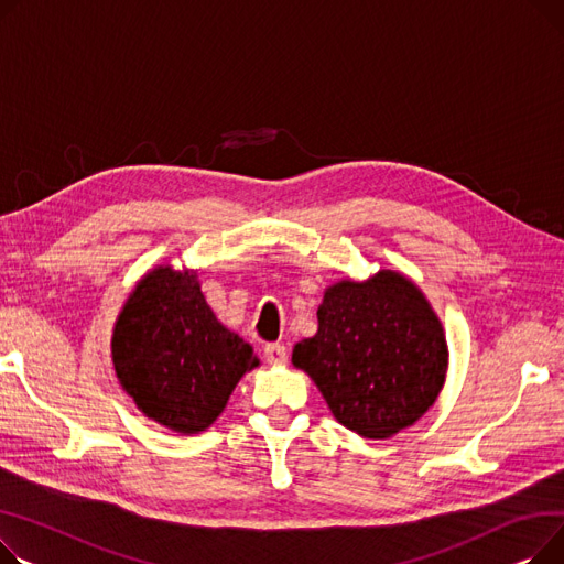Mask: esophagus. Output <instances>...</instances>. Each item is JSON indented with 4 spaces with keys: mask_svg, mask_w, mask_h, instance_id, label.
I'll use <instances>...</instances> for the list:
<instances>
[{
    "mask_svg": "<svg viewBox=\"0 0 564 564\" xmlns=\"http://www.w3.org/2000/svg\"><path fill=\"white\" fill-rule=\"evenodd\" d=\"M263 357H267V361L273 364V367H280V364L286 361L289 352H286V348L282 344H269L267 348H263Z\"/></svg>",
    "mask_w": 564,
    "mask_h": 564,
    "instance_id": "obj_1",
    "label": "esophagus"
}]
</instances>
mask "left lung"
<instances>
[{
  "mask_svg": "<svg viewBox=\"0 0 564 564\" xmlns=\"http://www.w3.org/2000/svg\"><path fill=\"white\" fill-rule=\"evenodd\" d=\"M318 333L293 348L335 419L352 433L384 440L419 421L444 387V327L414 282L380 271L337 282L316 312Z\"/></svg>",
  "mask_w": 564,
  "mask_h": 564,
  "instance_id": "8db88e82",
  "label": "left lung"
}]
</instances>
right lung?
<instances>
[{"mask_svg": "<svg viewBox=\"0 0 564 564\" xmlns=\"http://www.w3.org/2000/svg\"><path fill=\"white\" fill-rule=\"evenodd\" d=\"M116 376L139 410L182 435L209 427L246 371L252 346L218 323L195 273L159 267L124 303L111 339Z\"/></svg>", "mask_w": 564, "mask_h": 564, "instance_id": "obj_1", "label": "right lung"}]
</instances>
